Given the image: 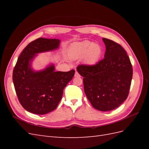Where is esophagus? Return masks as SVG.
I'll list each match as a JSON object with an SVG mask.
<instances>
[{"label": "esophagus", "mask_w": 149, "mask_h": 149, "mask_svg": "<svg viewBox=\"0 0 149 149\" xmlns=\"http://www.w3.org/2000/svg\"><path fill=\"white\" fill-rule=\"evenodd\" d=\"M74 76H75V77H79L80 75H79V74L78 73L77 71H76L75 72V74H74Z\"/></svg>", "instance_id": "esophagus-1"}]
</instances>
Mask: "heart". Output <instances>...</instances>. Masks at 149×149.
Returning <instances> with one entry per match:
<instances>
[{"label": "heart", "mask_w": 149, "mask_h": 149, "mask_svg": "<svg viewBox=\"0 0 149 149\" xmlns=\"http://www.w3.org/2000/svg\"><path fill=\"white\" fill-rule=\"evenodd\" d=\"M101 52V48L97 44L89 41L74 43L69 49L71 58H79L84 56L85 61L89 64L96 63L100 59Z\"/></svg>", "instance_id": "obj_1"}]
</instances>
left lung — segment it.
Returning <instances> with one entry per match:
<instances>
[{"label":"left lung","instance_id":"8db88e82","mask_svg":"<svg viewBox=\"0 0 149 149\" xmlns=\"http://www.w3.org/2000/svg\"><path fill=\"white\" fill-rule=\"evenodd\" d=\"M104 58L94 65H80L77 71L83 78L84 90L95 109L109 111L127 99L132 78V66L120 45L103 38Z\"/></svg>","mask_w":149,"mask_h":149}]
</instances>
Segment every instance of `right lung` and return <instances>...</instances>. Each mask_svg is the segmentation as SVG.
Instances as JSON below:
<instances>
[{
  "label": "right lung",
  "mask_w": 149,
  "mask_h": 149,
  "mask_svg": "<svg viewBox=\"0 0 149 149\" xmlns=\"http://www.w3.org/2000/svg\"><path fill=\"white\" fill-rule=\"evenodd\" d=\"M59 39L39 38L30 42L21 53L13 71L12 79L17 96L25 110L36 114H45L55 110L62 98L63 89L73 78L74 70L55 71L50 65L35 71L31 63L37 53L56 49Z\"/></svg>",
  "instance_id": "right-lung-1"
}]
</instances>
